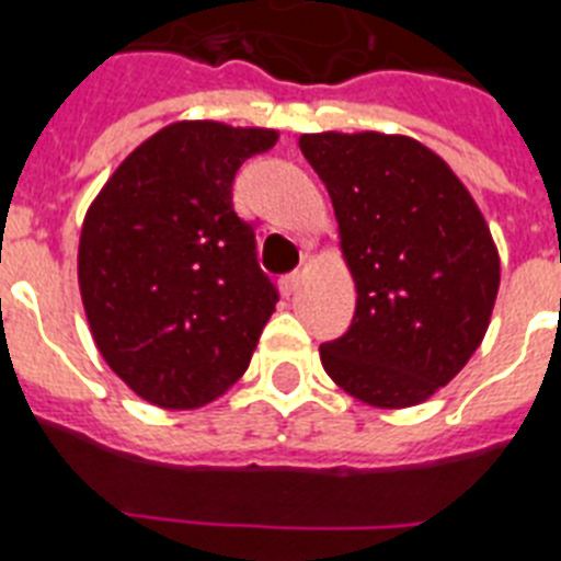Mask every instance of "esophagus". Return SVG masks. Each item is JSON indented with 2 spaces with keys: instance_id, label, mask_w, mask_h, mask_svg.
<instances>
[{
  "instance_id": "1",
  "label": "esophagus",
  "mask_w": 561,
  "mask_h": 561,
  "mask_svg": "<svg viewBox=\"0 0 561 561\" xmlns=\"http://www.w3.org/2000/svg\"><path fill=\"white\" fill-rule=\"evenodd\" d=\"M279 285H282V290H285L287 296H290V293L301 285V271H293V274H285L279 279Z\"/></svg>"
}]
</instances>
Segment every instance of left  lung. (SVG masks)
I'll return each instance as SVG.
<instances>
[{
    "instance_id": "obj_1",
    "label": "left lung",
    "mask_w": 561,
    "mask_h": 561,
    "mask_svg": "<svg viewBox=\"0 0 561 561\" xmlns=\"http://www.w3.org/2000/svg\"><path fill=\"white\" fill-rule=\"evenodd\" d=\"M357 290L350 330L321 343L355 400L411 408L467 366L492 318L501 260L467 186L411 136L305 134Z\"/></svg>"
}]
</instances>
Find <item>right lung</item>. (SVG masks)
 <instances>
[{"instance_id": "add662e5", "label": "right lung", "mask_w": 561, "mask_h": 561, "mask_svg": "<svg viewBox=\"0 0 561 561\" xmlns=\"http://www.w3.org/2000/svg\"><path fill=\"white\" fill-rule=\"evenodd\" d=\"M276 130L173 123L114 170L80 229L78 282L111 371L170 411L218 400L249 368L279 293L231 184Z\"/></svg>"}]
</instances>
